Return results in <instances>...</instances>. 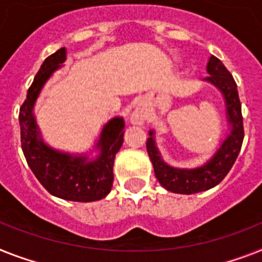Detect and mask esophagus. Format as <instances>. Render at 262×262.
<instances>
[{"label": "esophagus", "instance_id": "1", "mask_svg": "<svg viewBox=\"0 0 262 262\" xmlns=\"http://www.w3.org/2000/svg\"><path fill=\"white\" fill-rule=\"evenodd\" d=\"M142 120H143V118H142V115H139V114H135V115L133 116L134 123H138V124H140V123H142Z\"/></svg>", "mask_w": 262, "mask_h": 262}]
</instances>
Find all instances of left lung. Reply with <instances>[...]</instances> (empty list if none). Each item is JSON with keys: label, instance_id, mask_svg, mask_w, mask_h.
I'll return each mask as SVG.
<instances>
[{"label": "left lung", "instance_id": "8db88e82", "mask_svg": "<svg viewBox=\"0 0 262 262\" xmlns=\"http://www.w3.org/2000/svg\"><path fill=\"white\" fill-rule=\"evenodd\" d=\"M207 72L210 76H207L206 80L220 88L224 94L229 122L232 123V133L222 143L217 154L206 165L193 170H179L163 163L155 147L152 131H151L146 147L148 157L154 166L155 177L165 189L172 193L194 194L217 186L230 171L243 146L244 120L237 84L230 72L225 68L221 60L215 56H211L207 62Z\"/></svg>", "mask_w": 262, "mask_h": 262}]
</instances>
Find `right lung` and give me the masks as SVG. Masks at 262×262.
<instances>
[{"label": "right lung", "mask_w": 262, "mask_h": 262, "mask_svg": "<svg viewBox=\"0 0 262 262\" xmlns=\"http://www.w3.org/2000/svg\"><path fill=\"white\" fill-rule=\"evenodd\" d=\"M64 60V48L48 56L28 90L18 115L21 147L30 170L49 193L62 200L92 202L104 198L111 191L114 183L112 168L116 152L123 144L124 122L123 119L115 118L105 124L99 142L101 154L94 162L53 151L38 139L37 124L32 112L34 101L45 81Z\"/></svg>", "instance_id": "obj_1"}]
</instances>
